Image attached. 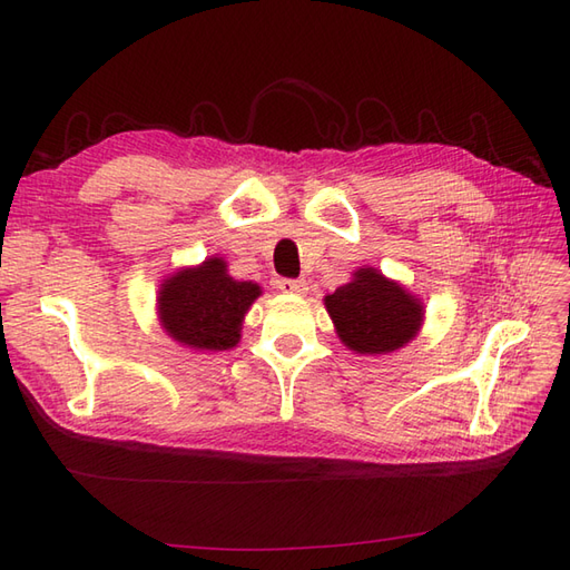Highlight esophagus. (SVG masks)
Segmentation results:
<instances>
[{"mask_svg":"<svg viewBox=\"0 0 570 570\" xmlns=\"http://www.w3.org/2000/svg\"><path fill=\"white\" fill-rule=\"evenodd\" d=\"M278 289L285 292V295H306V281H295V278H283L278 281Z\"/></svg>","mask_w":570,"mask_h":570,"instance_id":"esophagus-1","label":"esophagus"}]
</instances>
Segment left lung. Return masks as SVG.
<instances>
[{
    "label": "left lung",
    "instance_id": "1",
    "mask_svg": "<svg viewBox=\"0 0 570 570\" xmlns=\"http://www.w3.org/2000/svg\"><path fill=\"white\" fill-rule=\"evenodd\" d=\"M337 337L356 354H390L416 337L423 304L377 268H358L354 278L327 295Z\"/></svg>",
    "mask_w": 570,
    "mask_h": 570
}]
</instances>
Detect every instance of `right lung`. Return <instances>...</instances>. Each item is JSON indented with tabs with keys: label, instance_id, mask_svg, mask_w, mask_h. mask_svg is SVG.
<instances>
[{
	"label": "right lung",
	"instance_id": "add662e5",
	"mask_svg": "<svg viewBox=\"0 0 570 570\" xmlns=\"http://www.w3.org/2000/svg\"><path fill=\"white\" fill-rule=\"evenodd\" d=\"M258 295L262 287L230 278L226 262L212 256L161 283L159 321L170 337L189 350H233L239 342L243 318Z\"/></svg>",
	"mask_w": 570,
	"mask_h": 570
}]
</instances>
